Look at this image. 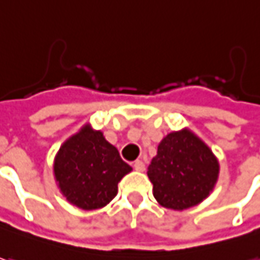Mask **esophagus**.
Listing matches in <instances>:
<instances>
[{"mask_svg":"<svg viewBox=\"0 0 260 260\" xmlns=\"http://www.w3.org/2000/svg\"><path fill=\"white\" fill-rule=\"evenodd\" d=\"M134 168H135L137 171H144V170H145V164L138 159V161H135V162H134Z\"/></svg>","mask_w":260,"mask_h":260,"instance_id":"1","label":"esophagus"}]
</instances>
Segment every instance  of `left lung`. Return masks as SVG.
Listing matches in <instances>:
<instances>
[{
    "label": "left lung",
    "instance_id": "left-lung-1",
    "mask_svg": "<svg viewBox=\"0 0 260 260\" xmlns=\"http://www.w3.org/2000/svg\"><path fill=\"white\" fill-rule=\"evenodd\" d=\"M219 171V161L209 145L184 128L162 138L147 174L155 200L166 209L181 211L210 196Z\"/></svg>",
    "mask_w": 260,
    "mask_h": 260
}]
</instances>
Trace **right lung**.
Here are the masks:
<instances>
[{
  "mask_svg": "<svg viewBox=\"0 0 260 260\" xmlns=\"http://www.w3.org/2000/svg\"><path fill=\"white\" fill-rule=\"evenodd\" d=\"M132 171L102 131L85 123L57 151L54 180L68 202L82 210L102 209L118 194V183Z\"/></svg>",
  "mask_w": 260,
  "mask_h": 260,
  "instance_id": "right-lung-1",
  "label": "right lung"
}]
</instances>
